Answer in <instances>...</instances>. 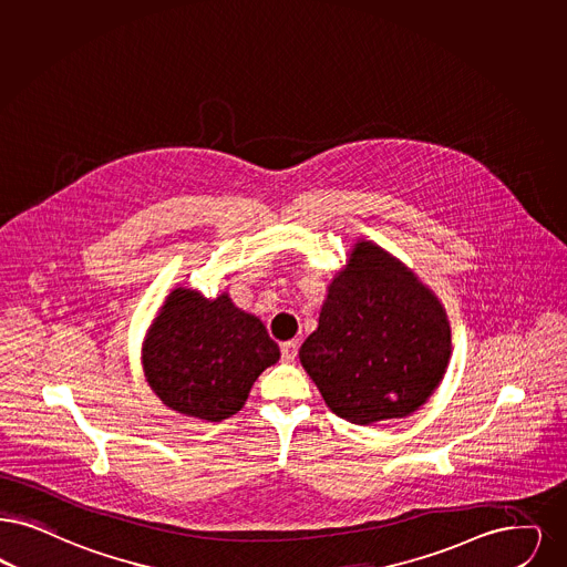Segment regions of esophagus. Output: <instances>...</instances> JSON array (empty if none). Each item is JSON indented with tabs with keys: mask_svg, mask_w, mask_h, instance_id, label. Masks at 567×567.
Wrapping results in <instances>:
<instances>
[{
	"mask_svg": "<svg viewBox=\"0 0 567 567\" xmlns=\"http://www.w3.org/2000/svg\"><path fill=\"white\" fill-rule=\"evenodd\" d=\"M297 350H299V341H285V343L280 346V354H282V361H285V363H293L295 357H297Z\"/></svg>",
	"mask_w": 567,
	"mask_h": 567,
	"instance_id": "34e87169",
	"label": "esophagus"
}]
</instances>
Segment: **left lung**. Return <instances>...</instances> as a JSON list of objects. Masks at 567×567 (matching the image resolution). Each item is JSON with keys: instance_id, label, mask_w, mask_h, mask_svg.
I'll use <instances>...</instances> for the list:
<instances>
[{"instance_id": "left-lung-1", "label": "left lung", "mask_w": 567, "mask_h": 567, "mask_svg": "<svg viewBox=\"0 0 567 567\" xmlns=\"http://www.w3.org/2000/svg\"><path fill=\"white\" fill-rule=\"evenodd\" d=\"M450 352V322L436 297L384 249L359 243L299 361L336 415L367 426L424 405Z\"/></svg>"}]
</instances>
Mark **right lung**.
Returning <instances> with one entry per match:
<instances>
[{"label":"right lung","instance_id":"right-lung-1","mask_svg":"<svg viewBox=\"0 0 567 567\" xmlns=\"http://www.w3.org/2000/svg\"><path fill=\"white\" fill-rule=\"evenodd\" d=\"M280 359L264 322L227 295H168L143 348V369L166 408L219 422L245 405L259 373Z\"/></svg>","mask_w":567,"mask_h":567}]
</instances>
